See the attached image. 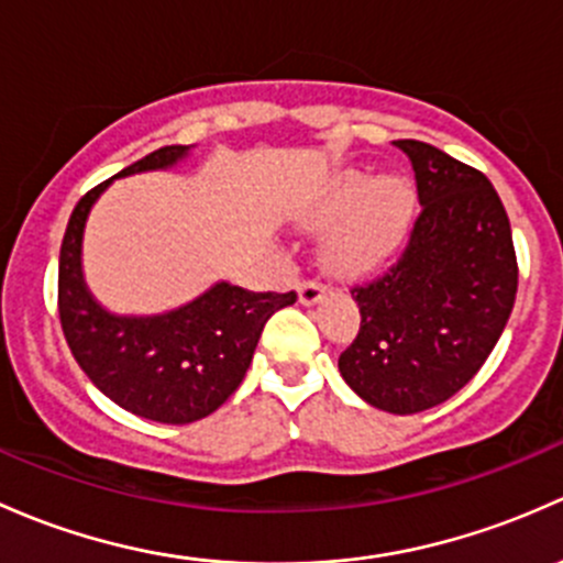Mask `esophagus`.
<instances>
[{"label": "esophagus", "mask_w": 563, "mask_h": 563, "mask_svg": "<svg viewBox=\"0 0 563 563\" xmlns=\"http://www.w3.org/2000/svg\"><path fill=\"white\" fill-rule=\"evenodd\" d=\"M298 298H300V303H303V306H314V303H320V300L324 298V287H322L320 282H314V279L300 282V287H298Z\"/></svg>", "instance_id": "obj_1"}]
</instances>
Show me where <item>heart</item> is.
<instances>
[{"instance_id": "obj_1", "label": "heart", "mask_w": 563, "mask_h": 563, "mask_svg": "<svg viewBox=\"0 0 563 563\" xmlns=\"http://www.w3.org/2000/svg\"><path fill=\"white\" fill-rule=\"evenodd\" d=\"M411 219L415 187L409 178H374L363 170L341 173L314 211L317 228L335 224L328 241V265L335 274H363L393 257Z\"/></svg>"}]
</instances>
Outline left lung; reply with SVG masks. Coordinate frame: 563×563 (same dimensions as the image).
<instances>
[{
  "label": "left lung",
  "mask_w": 563,
  "mask_h": 563,
  "mask_svg": "<svg viewBox=\"0 0 563 563\" xmlns=\"http://www.w3.org/2000/svg\"><path fill=\"white\" fill-rule=\"evenodd\" d=\"M396 146L415 170L420 213L396 263L352 287L361 330L339 371L371 407L415 415L455 396L488 361L512 314L518 257L485 173L431 143Z\"/></svg>",
  "instance_id": "obj_1"
}]
</instances>
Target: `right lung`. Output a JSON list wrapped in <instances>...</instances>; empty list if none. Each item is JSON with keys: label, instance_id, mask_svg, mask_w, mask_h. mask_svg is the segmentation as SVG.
<instances>
[{"label": "right lung", "instance_id": "right-lung-1", "mask_svg": "<svg viewBox=\"0 0 563 563\" xmlns=\"http://www.w3.org/2000/svg\"><path fill=\"white\" fill-rule=\"evenodd\" d=\"M189 146L156 148L119 176L162 170ZM108 181L89 189L69 217L59 254V320L69 352L91 382L121 409L167 426L217 411L252 363L260 333L295 292H252L219 282L192 303L156 317H115L89 295L80 274V239Z\"/></svg>", "mask_w": 563, "mask_h": 563}]
</instances>
